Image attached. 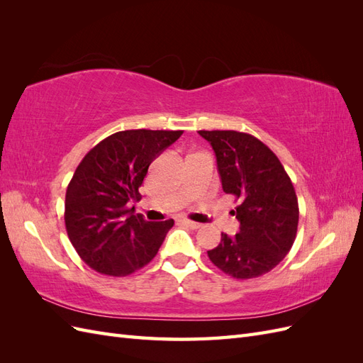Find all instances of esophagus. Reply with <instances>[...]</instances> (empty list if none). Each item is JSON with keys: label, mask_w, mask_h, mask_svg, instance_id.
Returning <instances> with one entry per match:
<instances>
[{"label": "esophagus", "mask_w": 363, "mask_h": 363, "mask_svg": "<svg viewBox=\"0 0 363 363\" xmlns=\"http://www.w3.org/2000/svg\"><path fill=\"white\" fill-rule=\"evenodd\" d=\"M182 223H183L184 225H188L189 228H194V230H196V228H200V227H201V224H199V223H194V221H191V219H182Z\"/></svg>", "instance_id": "1"}]
</instances>
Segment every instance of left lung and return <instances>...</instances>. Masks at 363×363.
<instances>
[{
    "instance_id": "1",
    "label": "left lung",
    "mask_w": 363,
    "mask_h": 363,
    "mask_svg": "<svg viewBox=\"0 0 363 363\" xmlns=\"http://www.w3.org/2000/svg\"><path fill=\"white\" fill-rule=\"evenodd\" d=\"M212 145L223 189L238 201L239 232L221 233L207 251L216 268L235 279H255L288 255L298 227V200L279 157L257 138L235 130H200Z\"/></svg>"
}]
</instances>
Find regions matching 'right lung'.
Here are the masks:
<instances>
[{"label": "right lung", "instance_id": "1", "mask_svg": "<svg viewBox=\"0 0 363 363\" xmlns=\"http://www.w3.org/2000/svg\"><path fill=\"white\" fill-rule=\"evenodd\" d=\"M182 135V130L118 131L83 157L65 196V225L86 265L124 277L155 259L174 219L145 221L130 203L140 199L151 162Z\"/></svg>", "mask_w": 363, "mask_h": 363}]
</instances>
